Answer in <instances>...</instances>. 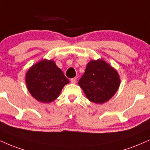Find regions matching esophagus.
I'll use <instances>...</instances> for the list:
<instances>
[{"instance_id":"obj_1","label":"esophagus","mask_w":150,"mask_h":150,"mask_svg":"<svg viewBox=\"0 0 150 150\" xmlns=\"http://www.w3.org/2000/svg\"><path fill=\"white\" fill-rule=\"evenodd\" d=\"M70 82H71L72 84H75V83H76V79L75 78L70 79Z\"/></svg>"}]
</instances>
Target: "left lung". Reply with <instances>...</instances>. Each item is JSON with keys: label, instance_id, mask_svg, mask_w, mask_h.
<instances>
[{"label": "left lung", "instance_id": "8db88e82", "mask_svg": "<svg viewBox=\"0 0 150 150\" xmlns=\"http://www.w3.org/2000/svg\"><path fill=\"white\" fill-rule=\"evenodd\" d=\"M90 101L103 104L113 97L120 85L117 70L101 59L90 61L78 82Z\"/></svg>", "mask_w": 150, "mask_h": 150}]
</instances>
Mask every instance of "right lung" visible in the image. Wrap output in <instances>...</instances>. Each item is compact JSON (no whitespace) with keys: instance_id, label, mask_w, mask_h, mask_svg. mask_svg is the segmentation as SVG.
Segmentation results:
<instances>
[{"instance_id":"1","label":"right lung","mask_w":150,"mask_h":150,"mask_svg":"<svg viewBox=\"0 0 150 150\" xmlns=\"http://www.w3.org/2000/svg\"><path fill=\"white\" fill-rule=\"evenodd\" d=\"M25 77L30 95L42 103H50L56 100L64 86L69 83L54 61L46 59L33 64Z\"/></svg>"}]
</instances>
